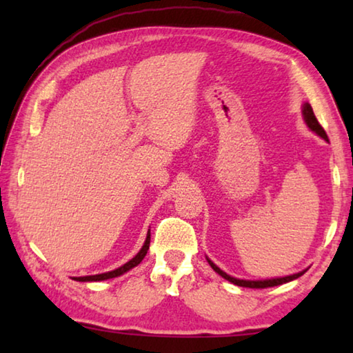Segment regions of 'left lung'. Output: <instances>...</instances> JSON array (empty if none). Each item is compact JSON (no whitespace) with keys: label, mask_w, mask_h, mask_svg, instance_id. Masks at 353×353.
Returning <instances> with one entry per match:
<instances>
[{"label":"left lung","mask_w":353,"mask_h":353,"mask_svg":"<svg viewBox=\"0 0 353 353\" xmlns=\"http://www.w3.org/2000/svg\"><path fill=\"white\" fill-rule=\"evenodd\" d=\"M302 115H303V121H305L308 129L312 130V132H314L316 135H319L321 139H324L327 141L328 137L325 134V130L322 129V126L318 123V119H316L314 113H313L312 105H310L308 103H303V105H302ZM205 259L208 261V265L212 266V270L214 272H218L221 277L225 279V280H229V282H232L234 285L246 286V288H270V286H277V285H282V283H288V282H291V280H296L297 277H301V276H303V274L307 272V270H303L301 272L291 274V276H285V277H274V279H265V280H244V279H236V277L229 276V274L224 272L223 270H219V268L214 265V263L210 259H208V256H205Z\"/></svg>","instance_id":"1"}]
</instances>
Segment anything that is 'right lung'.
<instances>
[{"label":"right lung","mask_w":353,"mask_h":353,"mask_svg":"<svg viewBox=\"0 0 353 353\" xmlns=\"http://www.w3.org/2000/svg\"><path fill=\"white\" fill-rule=\"evenodd\" d=\"M149 243H151V232L148 230V235H146V240L145 244H143L141 249L139 250V254H137L134 259H130L128 263H124L123 266L117 268V270L109 271V272H103V274H97V276H85V277H74V280L77 282H101V280H107V279H115L123 276L124 272H128L135 268L137 265H140L141 260L145 259V255L148 254V249H149Z\"/></svg>","instance_id":"add662e5"}]
</instances>
